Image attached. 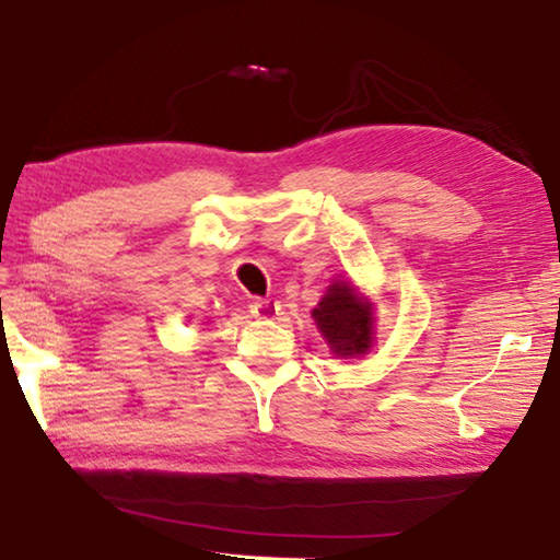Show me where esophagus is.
Returning a JSON list of instances; mask_svg holds the SVG:
<instances>
[{
    "mask_svg": "<svg viewBox=\"0 0 560 560\" xmlns=\"http://www.w3.org/2000/svg\"><path fill=\"white\" fill-rule=\"evenodd\" d=\"M278 302L270 300V298H255L250 302V315L258 317V319H270L278 315Z\"/></svg>",
    "mask_w": 560,
    "mask_h": 560,
    "instance_id": "34e87169",
    "label": "esophagus"
}]
</instances>
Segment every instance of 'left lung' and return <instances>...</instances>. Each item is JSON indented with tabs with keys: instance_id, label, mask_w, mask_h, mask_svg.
<instances>
[{
	"instance_id": "obj_1",
	"label": "left lung",
	"mask_w": 560,
	"mask_h": 560,
	"mask_svg": "<svg viewBox=\"0 0 560 560\" xmlns=\"http://www.w3.org/2000/svg\"><path fill=\"white\" fill-rule=\"evenodd\" d=\"M313 317L337 354H364L372 347V305L357 295L350 282L329 285Z\"/></svg>"
}]
</instances>
